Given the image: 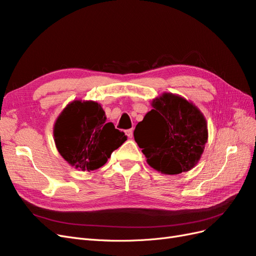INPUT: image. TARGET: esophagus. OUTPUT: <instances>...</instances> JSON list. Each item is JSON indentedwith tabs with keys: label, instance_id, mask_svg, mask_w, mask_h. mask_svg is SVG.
Returning <instances> with one entry per match:
<instances>
[{
	"label": "esophagus",
	"instance_id": "esophagus-1",
	"mask_svg": "<svg viewBox=\"0 0 256 256\" xmlns=\"http://www.w3.org/2000/svg\"><path fill=\"white\" fill-rule=\"evenodd\" d=\"M126 134L128 136V138H134V129L131 128V129H128V130H126Z\"/></svg>",
	"mask_w": 256,
	"mask_h": 256
}]
</instances>
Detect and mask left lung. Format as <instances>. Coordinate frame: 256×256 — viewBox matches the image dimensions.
Here are the masks:
<instances>
[{
	"label": "left lung",
	"instance_id": "obj_1",
	"mask_svg": "<svg viewBox=\"0 0 256 256\" xmlns=\"http://www.w3.org/2000/svg\"><path fill=\"white\" fill-rule=\"evenodd\" d=\"M154 109L136 125L134 140L156 171L176 175L196 166L205 148V116L187 99L164 92L152 102Z\"/></svg>",
	"mask_w": 256,
	"mask_h": 256
}]
</instances>
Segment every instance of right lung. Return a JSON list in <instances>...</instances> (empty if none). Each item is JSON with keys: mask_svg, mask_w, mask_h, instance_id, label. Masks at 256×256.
Masks as SVG:
<instances>
[{"mask_svg": "<svg viewBox=\"0 0 256 256\" xmlns=\"http://www.w3.org/2000/svg\"><path fill=\"white\" fill-rule=\"evenodd\" d=\"M54 142L72 166L81 171L102 168L111 154L127 140L122 131L106 122L102 104L92 100H74L58 116Z\"/></svg>", "mask_w": 256, "mask_h": 256, "instance_id": "add662e5", "label": "right lung"}]
</instances>
